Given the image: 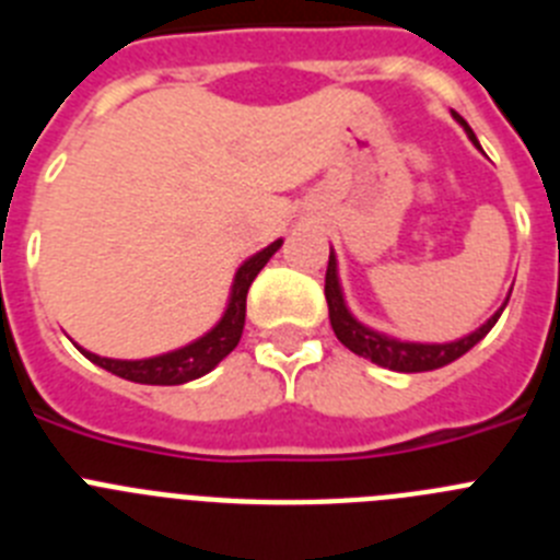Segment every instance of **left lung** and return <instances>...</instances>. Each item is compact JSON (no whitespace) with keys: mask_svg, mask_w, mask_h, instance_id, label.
I'll return each instance as SVG.
<instances>
[{"mask_svg":"<svg viewBox=\"0 0 560 560\" xmlns=\"http://www.w3.org/2000/svg\"><path fill=\"white\" fill-rule=\"evenodd\" d=\"M454 120L465 128L468 140L479 148L471 126H468L459 114H454ZM325 300H328L330 328H334L336 339H339L345 348L353 350V353L361 355V359H370L373 364H378V368L395 370V373H429V370L446 368V364L457 361L459 355L468 353L477 341H482L485 336H488V330L497 325L499 316H502L511 294L504 296V303L499 305V311H493L491 319H485L477 330L459 336V339L454 341L398 339V336L384 334V330H375L370 328V325H364L359 316L348 308V300H345V291H341V280H339V264H336V255L334 249H330L328 275H325Z\"/></svg>","mask_w":560,"mask_h":560,"instance_id":"8db88e82","label":"left lung"}]
</instances>
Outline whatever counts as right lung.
<instances>
[{
    "label": "right lung",
    "mask_w": 560,
    "mask_h": 560,
    "mask_svg": "<svg viewBox=\"0 0 560 560\" xmlns=\"http://www.w3.org/2000/svg\"><path fill=\"white\" fill-rule=\"evenodd\" d=\"M283 246V237H277L275 244H269L266 249L255 252L252 257H246L244 264L237 266L235 277H232V289L226 296V308L221 314V319L207 330L199 339L187 341L182 348L167 350V353L151 355V359H106V355H97L92 350H83L81 345H75L83 355H86L92 364L108 370V373L120 375V378L133 381V384H156V387H173V384H187V381H196L201 375H207L210 370H215L232 350L237 348L241 334H244L246 323V294H249L252 280L257 277V271L269 264V257Z\"/></svg>",
    "instance_id": "1"
}]
</instances>
